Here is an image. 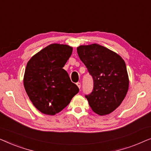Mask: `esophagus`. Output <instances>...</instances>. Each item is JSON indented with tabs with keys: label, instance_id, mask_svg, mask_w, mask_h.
I'll return each instance as SVG.
<instances>
[{
	"label": "esophagus",
	"instance_id": "1",
	"mask_svg": "<svg viewBox=\"0 0 151 151\" xmlns=\"http://www.w3.org/2000/svg\"><path fill=\"white\" fill-rule=\"evenodd\" d=\"M76 85L78 86V87L79 88L81 87V84H80V82H77V83H76Z\"/></svg>",
	"mask_w": 151,
	"mask_h": 151
}]
</instances>
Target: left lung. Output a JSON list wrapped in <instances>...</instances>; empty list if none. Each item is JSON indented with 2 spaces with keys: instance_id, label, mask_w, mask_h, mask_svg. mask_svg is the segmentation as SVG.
Masks as SVG:
<instances>
[{
  "instance_id": "left-lung-1",
  "label": "left lung",
  "mask_w": 151,
  "mask_h": 151,
  "mask_svg": "<svg viewBox=\"0 0 151 151\" xmlns=\"http://www.w3.org/2000/svg\"><path fill=\"white\" fill-rule=\"evenodd\" d=\"M77 52L93 78V90L86 96L89 106L97 114H110L121 104L129 90L124 60L117 53L96 43L80 45Z\"/></svg>"
}]
</instances>
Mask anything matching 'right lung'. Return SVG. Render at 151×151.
<instances>
[{"label": "right lung", "instance_id": "right-lung-1", "mask_svg": "<svg viewBox=\"0 0 151 151\" xmlns=\"http://www.w3.org/2000/svg\"><path fill=\"white\" fill-rule=\"evenodd\" d=\"M72 51L69 45L53 43L33 55L27 64L24 88L34 106L43 114L60 112L79 91L63 69Z\"/></svg>", "mask_w": 151, "mask_h": 151}]
</instances>
